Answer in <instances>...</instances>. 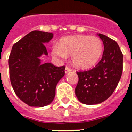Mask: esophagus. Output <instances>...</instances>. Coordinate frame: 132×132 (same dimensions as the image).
<instances>
[{"instance_id":"1","label":"esophagus","mask_w":132,"mask_h":132,"mask_svg":"<svg viewBox=\"0 0 132 132\" xmlns=\"http://www.w3.org/2000/svg\"><path fill=\"white\" fill-rule=\"evenodd\" d=\"M70 71H72L71 68H68V67H67V66H66V68H65V72L68 73V72H70Z\"/></svg>"}]
</instances>
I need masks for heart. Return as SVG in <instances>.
<instances>
[{
    "mask_svg": "<svg viewBox=\"0 0 132 132\" xmlns=\"http://www.w3.org/2000/svg\"><path fill=\"white\" fill-rule=\"evenodd\" d=\"M103 43L96 36L78 35L62 39L60 44H54L52 55L60 61L66 60L71 55L72 63L80 68L93 66L100 58Z\"/></svg>",
    "mask_w": 132,
    "mask_h": 132,
    "instance_id": "b5f03b06",
    "label": "heart"
}]
</instances>
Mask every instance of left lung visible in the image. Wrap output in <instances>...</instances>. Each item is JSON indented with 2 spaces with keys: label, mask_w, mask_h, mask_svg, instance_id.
Masks as SVG:
<instances>
[{
  "label": "left lung",
  "mask_w": 132,
  "mask_h": 132,
  "mask_svg": "<svg viewBox=\"0 0 132 132\" xmlns=\"http://www.w3.org/2000/svg\"><path fill=\"white\" fill-rule=\"evenodd\" d=\"M103 41V57L95 67L76 72L78 82L75 94L80 102L95 105L105 101L117 87L123 70V54L116 41L103 34H97Z\"/></svg>",
  "instance_id": "left-lung-1"
}]
</instances>
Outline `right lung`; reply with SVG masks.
<instances>
[{"mask_svg": "<svg viewBox=\"0 0 132 132\" xmlns=\"http://www.w3.org/2000/svg\"><path fill=\"white\" fill-rule=\"evenodd\" d=\"M52 33L34 31L15 43L9 58L13 90L31 107L48 105L56 95V85L65 75V66L42 63L40 57L48 53L44 43L53 38Z\"/></svg>", "mask_w": 132, "mask_h": 132, "instance_id": "obj_1", "label": "right lung"}]
</instances>
